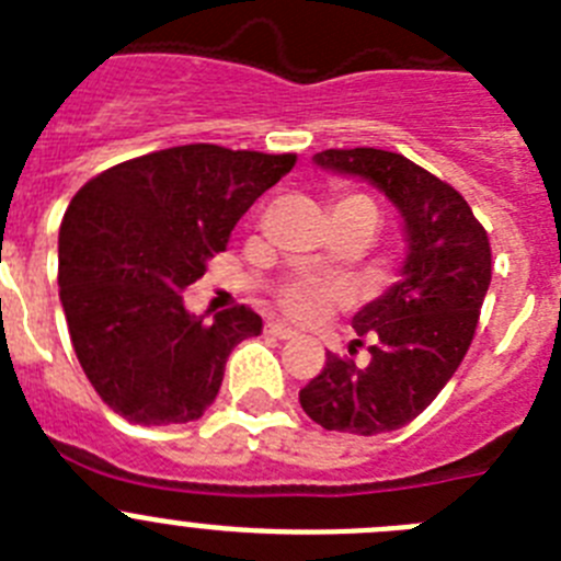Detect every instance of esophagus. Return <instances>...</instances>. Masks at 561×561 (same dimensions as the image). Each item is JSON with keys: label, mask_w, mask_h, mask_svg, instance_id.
<instances>
[{"label": "esophagus", "mask_w": 561, "mask_h": 561, "mask_svg": "<svg viewBox=\"0 0 561 561\" xmlns=\"http://www.w3.org/2000/svg\"><path fill=\"white\" fill-rule=\"evenodd\" d=\"M266 334L277 336V340H295V331L286 329L284 323H266Z\"/></svg>", "instance_id": "34e87169"}]
</instances>
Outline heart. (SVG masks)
<instances>
[{
  "instance_id": "1",
  "label": "heart",
  "mask_w": 561,
  "mask_h": 561,
  "mask_svg": "<svg viewBox=\"0 0 561 561\" xmlns=\"http://www.w3.org/2000/svg\"><path fill=\"white\" fill-rule=\"evenodd\" d=\"M368 202L365 196H342L336 205L342 202ZM348 291L342 289L340 284H325V280H317V277H295L289 284L280 286L277 291V304L291 320H300V323H311V320H320L325 311L334 304L345 300Z\"/></svg>"
}]
</instances>
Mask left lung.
<instances>
[{"label":"left lung","instance_id":"1","mask_svg":"<svg viewBox=\"0 0 561 561\" xmlns=\"http://www.w3.org/2000/svg\"><path fill=\"white\" fill-rule=\"evenodd\" d=\"M314 162L359 176L393 202L408 257L399 280L354 314L368 365L325 354V368L300 390V408L336 433H393L430 408L472 345L492 284V247L463 196L401 153L329 148Z\"/></svg>","mask_w":561,"mask_h":561}]
</instances>
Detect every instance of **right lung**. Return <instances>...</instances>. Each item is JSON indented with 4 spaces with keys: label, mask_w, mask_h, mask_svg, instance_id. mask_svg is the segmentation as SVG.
<instances>
[{
    "label": "right lung",
    "mask_w": 561,
    "mask_h": 561,
    "mask_svg": "<svg viewBox=\"0 0 561 561\" xmlns=\"http://www.w3.org/2000/svg\"><path fill=\"white\" fill-rule=\"evenodd\" d=\"M295 160L193 142L121 162L72 196L58 295L83 374L114 413L168 427L202 419L219 396L230 351L264 323L247 306L205 323L182 291Z\"/></svg>",
    "instance_id": "obj_1"
}]
</instances>
